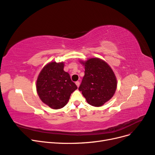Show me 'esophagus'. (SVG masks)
Masks as SVG:
<instances>
[{
	"label": "esophagus",
	"instance_id": "1",
	"mask_svg": "<svg viewBox=\"0 0 155 155\" xmlns=\"http://www.w3.org/2000/svg\"><path fill=\"white\" fill-rule=\"evenodd\" d=\"M76 85H77L78 87H79V85H80V83H79V81H76Z\"/></svg>",
	"mask_w": 155,
	"mask_h": 155
}]
</instances>
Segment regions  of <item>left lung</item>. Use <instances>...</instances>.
I'll use <instances>...</instances> for the list:
<instances>
[{
  "label": "left lung",
  "mask_w": 155,
  "mask_h": 155,
  "mask_svg": "<svg viewBox=\"0 0 155 155\" xmlns=\"http://www.w3.org/2000/svg\"><path fill=\"white\" fill-rule=\"evenodd\" d=\"M85 67V76L79 87L88 104L101 107L113 97L117 79L113 70L105 61L97 58L80 61Z\"/></svg>",
  "instance_id": "1"
}]
</instances>
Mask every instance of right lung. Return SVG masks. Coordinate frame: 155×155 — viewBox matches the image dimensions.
<instances>
[{"label":"right lung","mask_w":155,"mask_h":155,"mask_svg":"<svg viewBox=\"0 0 155 155\" xmlns=\"http://www.w3.org/2000/svg\"><path fill=\"white\" fill-rule=\"evenodd\" d=\"M64 66L63 61H51L41 70L37 79L36 90L40 100L53 109L66 105L71 94L78 88Z\"/></svg>","instance_id":"right-lung-1"}]
</instances>
